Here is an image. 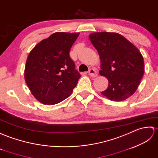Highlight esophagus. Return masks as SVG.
Listing matches in <instances>:
<instances>
[{
  "label": "esophagus",
  "instance_id": "34e87169",
  "mask_svg": "<svg viewBox=\"0 0 158 158\" xmlns=\"http://www.w3.org/2000/svg\"><path fill=\"white\" fill-rule=\"evenodd\" d=\"M88 73L89 75L93 77V78H95V77L97 76V72L94 70V69H90L89 70L88 72Z\"/></svg>",
  "mask_w": 158,
  "mask_h": 158
}]
</instances>
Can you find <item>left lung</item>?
<instances>
[{"label":"left lung","instance_id":"obj_1","mask_svg":"<svg viewBox=\"0 0 158 158\" xmlns=\"http://www.w3.org/2000/svg\"><path fill=\"white\" fill-rule=\"evenodd\" d=\"M89 39L99 55L100 75L108 80V87L101 94L114 101L127 99L138 89L144 74L141 52L118 33L94 32Z\"/></svg>","mask_w":158,"mask_h":158}]
</instances>
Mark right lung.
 <instances>
[{"label": "right lung", "mask_w": 158, "mask_h": 158, "mask_svg": "<svg viewBox=\"0 0 158 158\" xmlns=\"http://www.w3.org/2000/svg\"><path fill=\"white\" fill-rule=\"evenodd\" d=\"M80 33L55 32L41 40L27 56L24 78L41 103L52 106L67 99L80 78L69 51Z\"/></svg>", "instance_id": "1"}]
</instances>
